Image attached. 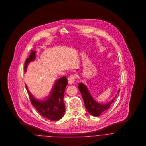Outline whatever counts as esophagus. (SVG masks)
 <instances>
[{"instance_id": "obj_1", "label": "esophagus", "mask_w": 146, "mask_h": 146, "mask_svg": "<svg viewBox=\"0 0 146 146\" xmlns=\"http://www.w3.org/2000/svg\"><path fill=\"white\" fill-rule=\"evenodd\" d=\"M75 79H76V76L75 75H72L70 76V77L68 79V83L70 84H73L75 81Z\"/></svg>"}]
</instances>
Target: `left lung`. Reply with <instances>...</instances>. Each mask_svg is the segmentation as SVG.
<instances>
[{
  "instance_id": "1",
  "label": "left lung",
  "mask_w": 146,
  "mask_h": 146,
  "mask_svg": "<svg viewBox=\"0 0 146 146\" xmlns=\"http://www.w3.org/2000/svg\"><path fill=\"white\" fill-rule=\"evenodd\" d=\"M78 89L81 93L82 98L84 101V105L87 111L90 114L95 117L101 115L102 113L105 112L113 104L116 96L119 93L120 90L115 96L108 103L101 104L97 102L92 96L88 88L83 83H80L78 85Z\"/></svg>"
}]
</instances>
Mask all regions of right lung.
<instances>
[{
    "mask_svg": "<svg viewBox=\"0 0 146 146\" xmlns=\"http://www.w3.org/2000/svg\"><path fill=\"white\" fill-rule=\"evenodd\" d=\"M36 51L32 50L30 56L26 60L25 63V72L28 64L36 59ZM68 81L66 76L62 77L56 80L49 95L42 100L36 98L29 92L25 84L27 92L32 104L44 117L51 120H60L65 113V105L63 101L64 92Z\"/></svg>",
    "mask_w": 146,
    "mask_h": 146,
    "instance_id": "obj_1",
    "label": "right lung"
}]
</instances>
